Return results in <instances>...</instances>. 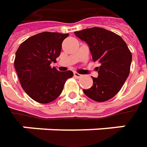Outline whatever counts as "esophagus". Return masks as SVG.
Returning a JSON list of instances; mask_svg holds the SVG:
<instances>
[{
    "label": "esophagus",
    "mask_w": 147,
    "mask_h": 147,
    "mask_svg": "<svg viewBox=\"0 0 147 147\" xmlns=\"http://www.w3.org/2000/svg\"><path fill=\"white\" fill-rule=\"evenodd\" d=\"M74 77L77 78H82V74H78V73H77V72H74Z\"/></svg>",
    "instance_id": "1"
}]
</instances>
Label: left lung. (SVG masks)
<instances>
[{"label":"left lung","mask_w":147,"mask_h":147,"mask_svg":"<svg viewBox=\"0 0 147 147\" xmlns=\"http://www.w3.org/2000/svg\"><path fill=\"white\" fill-rule=\"evenodd\" d=\"M74 34L89 46L94 62H98V78H93L92 88L83 90L89 98L104 102L113 98L128 77L132 53L120 36L102 28L94 27Z\"/></svg>","instance_id":"obj_1"}]
</instances>
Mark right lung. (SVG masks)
<instances>
[{
  "label": "right lung",
  "instance_id": "obj_1",
  "mask_svg": "<svg viewBox=\"0 0 147 147\" xmlns=\"http://www.w3.org/2000/svg\"><path fill=\"white\" fill-rule=\"evenodd\" d=\"M69 33L43 32L32 36L18 48L14 68L20 84L26 93L35 101L47 104L61 94L70 70L59 72L51 64L56 62L62 42Z\"/></svg>",
  "mask_w": 147,
  "mask_h": 147
}]
</instances>
